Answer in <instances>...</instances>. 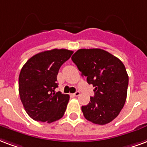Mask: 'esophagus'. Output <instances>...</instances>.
<instances>
[{"label": "esophagus", "mask_w": 147, "mask_h": 147, "mask_svg": "<svg viewBox=\"0 0 147 147\" xmlns=\"http://www.w3.org/2000/svg\"><path fill=\"white\" fill-rule=\"evenodd\" d=\"M79 95H80V92H79V91H76V93H73L74 96H79Z\"/></svg>", "instance_id": "esophagus-1"}]
</instances>
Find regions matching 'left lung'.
<instances>
[{
    "label": "left lung",
    "mask_w": 147,
    "mask_h": 147,
    "mask_svg": "<svg viewBox=\"0 0 147 147\" xmlns=\"http://www.w3.org/2000/svg\"><path fill=\"white\" fill-rule=\"evenodd\" d=\"M71 60L95 87L94 96L82 111L88 121L105 125L115 119L123 108L127 96L129 76L118 57L102 49H79Z\"/></svg>",
    "instance_id": "1"
}]
</instances>
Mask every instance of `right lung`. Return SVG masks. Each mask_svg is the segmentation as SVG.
Here are the masks:
<instances>
[{"label":"right lung","mask_w":147,"mask_h":147,"mask_svg":"<svg viewBox=\"0 0 147 147\" xmlns=\"http://www.w3.org/2000/svg\"><path fill=\"white\" fill-rule=\"evenodd\" d=\"M72 54L66 49H53L36 54L23 65L18 92L24 108L33 120L51 123L63 117L69 96L54 90L61 66Z\"/></svg>","instance_id":"1"}]
</instances>
